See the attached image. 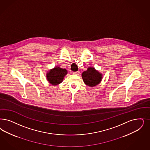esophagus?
<instances>
[{
    "mask_svg": "<svg viewBox=\"0 0 150 150\" xmlns=\"http://www.w3.org/2000/svg\"><path fill=\"white\" fill-rule=\"evenodd\" d=\"M79 73H80V71H76V72H73V74H75V75H79Z\"/></svg>",
    "mask_w": 150,
    "mask_h": 150,
    "instance_id": "1",
    "label": "esophagus"
}]
</instances>
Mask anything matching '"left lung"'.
Segmentation results:
<instances>
[{
    "label": "left lung",
    "mask_w": 150,
    "mask_h": 150,
    "mask_svg": "<svg viewBox=\"0 0 150 150\" xmlns=\"http://www.w3.org/2000/svg\"><path fill=\"white\" fill-rule=\"evenodd\" d=\"M81 76L85 84L91 88L98 85L103 78V74L93 67H88L87 70L82 73Z\"/></svg>",
    "instance_id": "8db88e82"
}]
</instances>
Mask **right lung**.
I'll return each mask as SVG.
<instances>
[{
  "instance_id": "1",
  "label": "right lung",
  "mask_w": 150,
  "mask_h": 150,
  "mask_svg": "<svg viewBox=\"0 0 150 150\" xmlns=\"http://www.w3.org/2000/svg\"><path fill=\"white\" fill-rule=\"evenodd\" d=\"M67 74L65 69L59 67H55L53 69L47 71L46 77L47 80L52 85H57L62 83L64 77Z\"/></svg>"
}]
</instances>
